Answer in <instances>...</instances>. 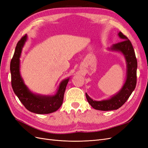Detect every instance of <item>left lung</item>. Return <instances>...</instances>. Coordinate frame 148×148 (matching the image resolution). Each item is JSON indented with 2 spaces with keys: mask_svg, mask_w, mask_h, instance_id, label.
<instances>
[{
  "mask_svg": "<svg viewBox=\"0 0 148 148\" xmlns=\"http://www.w3.org/2000/svg\"><path fill=\"white\" fill-rule=\"evenodd\" d=\"M119 36L123 41L113 44L110 49L122 52L125 57L127 64L126 82L120 92L109 99L101 101H93L86 93L88 103L96 110L108 111L118 109L127 101L136 87L137 60L135 51L131 41L126 36H125L122 32H119Z\"/></svg>",
  "mask_w": 148,
  "mask_h": 148,
  "instance_id": "8db88e82",
  "label": "left lung"
}]
</instances>
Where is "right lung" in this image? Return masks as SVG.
<instances>
[{
    "mask_svg": "<svg viewBox=\"0 0 148 148\" xmlns=\"http://www.w3.org/2000/svg\"><path fill=\"white\" fill-rule=\"evenodd\" d=\"M27 39L25 35L18 42L14 54L10 62L11 83L13 90L25 108L29 111L38 114H47L59 109L62 104L66 86L69 78L62 81L56 95L52 96L36 95L29 91L24 84L20 73V57L22 47Z\"/></svg>",
    "mask_w": 148,
    "mask_h": 148,
    "instance_id": "obj_1",
    "label": "right lung"
}]
</instances>
